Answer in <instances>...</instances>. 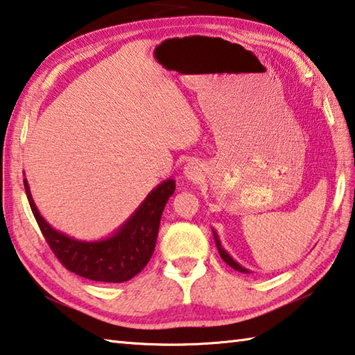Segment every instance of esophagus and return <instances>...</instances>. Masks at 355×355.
<instances>
[{
    "instance_id": "obj_1",
    "label": "esophagus",
    "mask_w": 355,
    "mask_h": 355,
    "mask_svg": "<svg viewBox=\"0 0 355 355\" xmlns=\"http://www.w3.org/2000/svg\"><path fill=\"white\" fill-rule=\"evenodd\" d=\"M183 173H184L186 178L191 180V182L197 183L198 180L203 178V167H202V164L196 163V161H191V163L184 166Z\"/></svg>"
}]
</instances>
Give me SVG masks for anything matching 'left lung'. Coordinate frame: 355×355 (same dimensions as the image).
Masks as SVG:
<instances>
[{
	"label": "left lung",
	"instance_id": "left-lung-1",
	"mask_svg": "<svg viewBox=\"0 0 355 355\" xmlns=\"http://www.w3.org/2000/svg\"><path fill=\"white\" fill-rule=\"evenodd\" d=\"M212 234H214V239H216V245H217V250H218V254H220V257L222 259L228 263V266L231 267V268H234V270H237V272H242V273H250L247 268H243L242 266H239V263H237L233 257H231L227 251H225V248L222 247V243H220V241H218V237H217V233L216 231H212Z\"/></svg>",
	"mask_w": 355,
	"mask_h": 355
}]
</instances>
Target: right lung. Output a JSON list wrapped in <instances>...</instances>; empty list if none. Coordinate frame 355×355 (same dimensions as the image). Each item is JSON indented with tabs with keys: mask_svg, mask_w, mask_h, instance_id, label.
Segmentation results:
<instances>
[{
	"mask_svg": "<svg viewBox=\"0 0 355 355\" xmlns=\"http://www.w3.org/2000/svg\"><path fill=\"white\" fill-rule=\"evenodd\" d=\"M24 191L42 234L62 266L92 281L125 282L137 276L150 261L161 214L175 191V182L166 180L158 184L114 234L96 242L76 241L54 230L38 212L26 178Z\"/></svg>",
	"mask_w": 355,
	"mask_h": 355,
	"instance_id": "right-lung-1",
	"label": "right lung"
}]
</instances>
